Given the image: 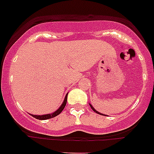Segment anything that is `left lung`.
Instances as JSON below:
<instances>
[{"mask_svg": "<svg viewBox=\"0 0 154 154\" xmlns=\"http://www.w3.org/2000/svg\"><path fill=\"white\" fill-rule=\"evenodd\" d=\"M89 106H90V107H91V108H92V110H93L94 112H96V113L99 114V115H103V113H100V112H98V111H96V109H94V107H93V106H92V105H91V104H90V103H89ZM104 116H106V115H104Z\"/></svg>", "mask_w": 154, "mask_h": 154, "instance_id": "left-lung-1", "label": "left lung"}]
</instances>
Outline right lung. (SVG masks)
I'll list each match as a JSON object with an SVG mask.
<instances>
[{"label":"right lung","instance_id":"right-lung-1","mask_svg":"<svg viewBox=\"0 0 154 154\" xmlns=\"http://www.w3.org/2000/svg\"><path fill=\"white\" fill-rule=\"evenodd\" d=\"M67 96H68V93L66 94V96H65V99L63 100V103L61 105L60 107L55 111L54 112L52 113H50V114H45V115H33V114H31L33 117H35V119H40V120H45V119H51V118L53 117H55L56 116L59 115V114L62 112V110L64 109L65 108V105H66V103H67Z\"/></svg>","mask_w":154,"mask_h":154}]
</instances>
